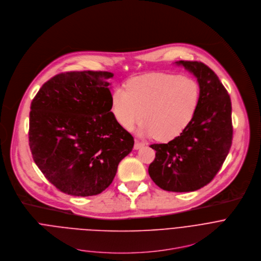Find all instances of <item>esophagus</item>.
I'll return each instance as SVG.
<instances>
[{
  "label": "esophagus",
  "mask_w": 261,
  "mask_h": 261,
  "mask_svg": "<svg viewBox=\"0 0 261 261\" xmlns=\"http://www.w3.org/2000/svg\"><path fill=\"white\" fill-rule=\"evenodd\" d=\"M145 144L143 143V142H141V141H139V140H135V146H134V148L135 149H140L141 147H143Z\"/></svg>",
  "instance_id": "esophagus-1"
}]
</instances>
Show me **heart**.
Listing matches in <instances>:
<instances>
[{
	"instance_id": "1",
	"label": "heart",
	"mask_w": 261,
	"mask_h": 261,
	"mask_svg": "<svg viewBox=\"0 0 261 261\" xmlns=\"http://www.w3.org/2000/svg\"><path fill=\"white\" fill-rule=\"evenodd\" d=\"M200 99L196 80L177 74H149L128 81L111 94L116 121L130 129L143 119L141 132L167 142L179 137L192 121Z\"/></svg>"
}]
</instances>
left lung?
Segmentation results:
<instances>
[{"label":"left lung","instance_id":"8db88e82","mask_svg":"<svg viewBox=\"0 0 261 261\" xmlns=\"http://www.w3.org/2000/svg\"><path fill=\"white\" fill-rule=\"evenodd\" d=\"M200 87L196 113L188 127L156 151L148 168L152 181L167 191H195L209 184L221 169L232 143L230 96L216 73L201 62L179 61Z\"/></svg>","mask_w":261,"mask_h":261}]
</instances>
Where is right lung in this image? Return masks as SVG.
<instances>
[{"mask_svg":"<svg viewBox=\"0 0 261 261\" xmlns=\"http://www.w3.org/2000/svg\"><path fill=\"white\" fill-rule=\"evenodd\" d=\"M105 71L65 72L45 82L31 103L29 145L35 164L60 191L91 196L113 181L134 147L111 112Z\"/></svg>","mask_w":261,"mask_h":261,"instance_id":"1","label":"right lung"}]
</instances>
